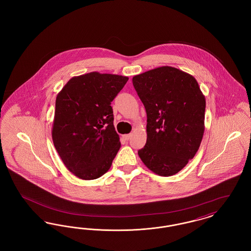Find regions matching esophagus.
<instances>
[{
    "label": "esophagus",
    "instance_id": "34e87169",
    "mask_svg": "<svg viewBox=\"0 0 251 251\" xmlns=\"http://www.w3.org/2000/svg\"><path fill=\"white\" fill-rule=\"evenodd\" d=\"M131 133H128V134H124V135H123V138H124L125 140H129V139L131 138Z\"/></svg>",
    "mask_w": 251,
    "mask_h": 251
}]
</instances>
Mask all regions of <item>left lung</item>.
<instances>
[{
	"label": "left lung",
	"mask_w": 251,
	"mask_h": 251,
	"mask_svg": "<svg viewBox=\"0 0 251 251\" xmlns=\"http://www.w3.org/2000/svg\"><path fill=\"white\" fill-rule=\"evenodd\" d=\"M132 84L147 112L144 165L169 177L194 158L202 140L206 100L191 74L160 67L135 75Z\"/></svg>",
	"instance_id": "8db88e82"
}]
</instances>
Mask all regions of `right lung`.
I'll return each instance as SVG.
<instances>
[{"mask_svg": "<svg viewBox=\"0 0 251 251\" xmlns=\"http://www.w3.org/2000/svg\"><path fill=\"white\" fill-rule=\"evenodd\" d=\"M129 80L90 72L65 84L55 100L51 136L66 167L82 179H95L111 167L120 148L111 101Z\"/></svg>", "mask_w": 251, "mask_h": 251, "instance_id": "obj_1", "label": "right lung"}]
</instances>
